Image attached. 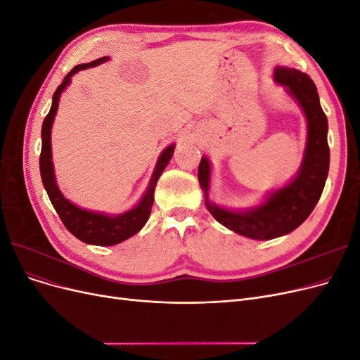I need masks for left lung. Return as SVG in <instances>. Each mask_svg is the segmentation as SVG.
I'll return each instance as SVG.
<instances>
[{
  "instance_id": "8db88e82",
  "label": "left lung",
  "mask_w": 360,
  "mask_h": 360,
  "mask_svg": "<svg viewBox=\"0 0 360 360\" xmlns=\"http://www.w3.org/2000/svg\"><path fill=\"white\" fill-rule=\"evenodd\" d=\"M276 84L285 86L307 118V146L300 168L284 186L269 192L259 204L249 209H226L210 200L212 163L201 158L198 167L200 186L207 210L214 219L237 234L270 240L296 230L317 205L329 174L330 151L328 146V117L323 112L317 86L307 73L278 66L274 70Z\"/></svg>"
}]
</instances>
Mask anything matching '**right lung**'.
<instances>
[{
    "label": "right lung",
    "instance_id": "1",
    "mask_svg": "<svg viewBox=\"0 0 360 360\" xmlns=\"http://www.w3.org/2000/svg\"><path fill=\"white\" fill-rule=\"evenodd\" d=\"M110 60V57L97 58L91 63L78 64L75 66L68 75L61 85L56 90L52 96V106L45 118V122L41 124V153H40V176L43 186H45L48 197L53 205V209L58 213L60 219L63 221L64 226L81 242L86 245H96V246H112L118 245L129 237L135 236L141 228L146 225L151 213V205L155 201V189L159 177L162 176L163 169L167 168L168 162L172 158L174 148L176 144H169L165 150L162 151L156 167L151 174V179L148 181V186L144 192L143 197L138 201V204L132 209L120 213V214H106L102 212H93L82 209V207L73 204L64 197L63 192L60 191L56 172H53V162H52V146H51V132L52 124L56 120L58 103L63 91L68 89L69 84L72 82V76L78 73L79 70H85L89 68H96L99 64Z\"/></svg>",
    "mask_w": 360,
    "mask_h": 360
}]
</instances>
